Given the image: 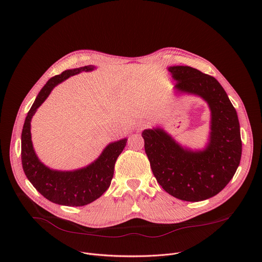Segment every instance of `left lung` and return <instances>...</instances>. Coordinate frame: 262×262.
<instances>
[{"label":"left lung","mask_w":262,"mask_h":262,"mask_svg":"<svg viewBox=\"0 0 262 262\" xmlns=\"http://www.w3.org/2000/svg\"><path fill=\"white\" fill-rule=\"evenodd\" d=\"M175 95L202 98L210 111L209 134L202 149L181 145L164 128L144 129L145 152L157 181L171 196L190 202L220 193L232 179L242 158L238 117L226 91L208 74L190 66H170Z\"/></svg>","instance_id":"8db88e82"}]
</instances>
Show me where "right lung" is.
I'll return each instance as SVG.
<instances>
[{
    "label": "right lung",
    "instance_id": "obj_1",
    "mask_svg": "<svg viewBox=\"0 0 262 262\" xmlns=\"http://www.w3.org/2000/svg\"><path fill=\"white\" fill-rule=\"evenodd\" d=\"M88 65L63 71L50 79L37 95L26 117L21 132V164L24 172L45 198L65 206H83L98 199L111 184L117 158L126 145L127 138L107 144L100 156L86 167L62 171L46 166L37 157L32 143L31 121L38 108L49 97L52 90L74 74L94 70Z\"/></svg>",
    "mask_w": 262,
    "mask_h": 262
}]
</instances>
